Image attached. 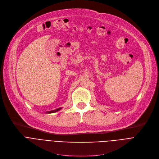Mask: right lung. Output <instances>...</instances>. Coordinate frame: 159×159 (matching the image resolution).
<instances>
[{
    "label": "right lung",
    "mask_w": 159,
    "mask_h": 159,
    "mask_svg": "<svg viewBox=\"0 0 159 159\" xmlns=\"http://www.w3.org/2000/svg\"><path fill=\"white\" fill-rule=\"evenodd\" d=\"M61 109H62V107H59V108H58V109H56V110H55L47 111L46 113H55V112H57V111H59V110H61Z\"/></svg>",
    "instance_id": "add662e5"
}]
</instances>
